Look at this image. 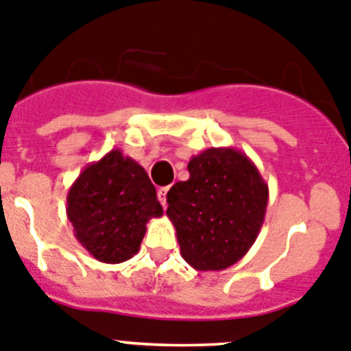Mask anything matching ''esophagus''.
I'll use <instances>...</instances> for the list:
<instances>
[{
    "mask_svg": "<svg viewBox=\"0 0 351 351\" xmlns=\"http://www.w3.org/2000/svg\"><path fill=\"white\" fill-rule=\"evenodd\" d=\"M168 191H169V187H160L159 191H157V197H159V201H160V204H162L164 208H166V197H168Z\"/></svg>",
    "mask_w": 351,
    "mask_h": 351,
    "instance_id": "obj_1",
    "label": "esophagus"
}]
</instances>
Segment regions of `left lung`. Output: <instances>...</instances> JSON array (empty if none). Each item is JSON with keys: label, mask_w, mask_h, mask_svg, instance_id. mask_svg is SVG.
<instances>
[{"label": "left lung", "mask_w": 351, "mask_h": 351, "mask_svg": "<svg viewBox=\"0 0 351 351\" xmlns=\"http://www.w3.org/2000/svg\"><path fill=\"white\" fill-rule=\"evenodd\" d=\"M187 169V182L169 189L166 210L180 254L197 271L227 269L261 232L267 183L250 157L232 147L208 148L189 160Z\"/></svg>", "instance_id": "left-lung-1"}]
</instances>
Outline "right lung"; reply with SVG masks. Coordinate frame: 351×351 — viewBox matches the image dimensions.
Instances as JSON below:
<instances>
[{"label":"right lung","mask_w":351,"mask_h":351,"mask_svg":"<svg viewBox=\"0 0 351 351\" xmlns=\"http://www.w3.org/2000/svg\"><path fill=\"white\" fill-rule=\"evenodd\" d=\"M66 201L75 238L105 264H121L136 255L147 222L162 215L147 171L119 148L84 168Z\"/></svg>","instance_id":"right-lung-1"}]
</instances>
